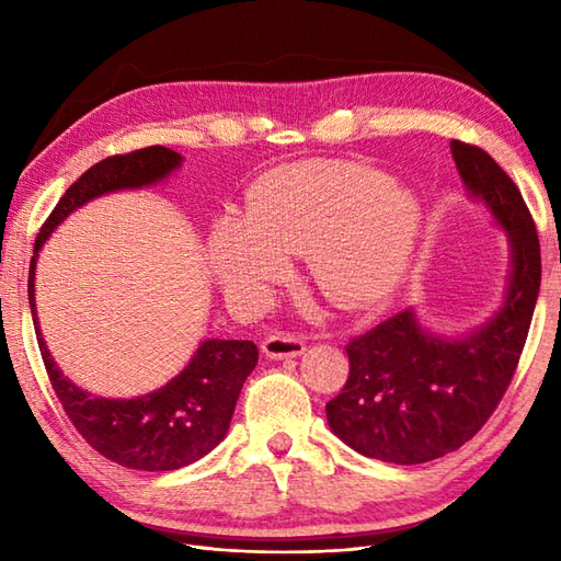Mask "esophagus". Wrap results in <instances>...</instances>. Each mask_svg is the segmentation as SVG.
Segmentation results:
<instances>
[{"label":"esophagus","instance_id":"34e87169","mask_svg":"<svg viewBox=\"0 0 561 561\" xmlns=\"http://www.w3.org/2000/svg\"><path fill=\"white\" fill-rule=\"evenodd\" d=\"M262 352H265L270 359H294V356H301L306 352V340L301 335H294V332L279 330L265 337V342H262Z\"/></svg>","mask_w":561,"mask_h":561}]
</instances>
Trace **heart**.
Listing matches in <instances>:
<instances>
[{"mask_svg": "<svg viewBox=\"0 0 561 561\" xmlns=\"http://www.w3.org/2000/svg\"><path fill=\"white\" fill-rule=\"evenodd\" d=\"M422 202L386 173L347 161H301L265 173L245 214L211 226L207 255L233 299L257 304L306 253L316 289L359 308L388 299L408 272Z\"/></svg>", "mask_w": 561, "mask_h": 561, "instance_id": "heart-1", "label": "heart"}]
</instances>
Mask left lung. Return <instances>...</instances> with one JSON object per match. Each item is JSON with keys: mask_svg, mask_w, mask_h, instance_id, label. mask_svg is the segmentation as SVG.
Masks as SVG:
<instances>
[{"mask_svg": "<svg viewBox=\"0 0 561 561\" xmlns=\"http://www.w3.org/2000/svg\"><path fill=\"white\" fill-rule=\"evenodd\" d=\"M450 153L470 197L506 231L511 277L502 308L470 335H432L408 308L344 347L350 378L325 404L328 424L383 462L434 460L480 432L516 374L540 291V241L520 190L484 149L453 139Z\"/></svg>", "mask_w": 561, "mask_h": 561, "instance_id": "8db88e82", "label": "left lung"}]
</instances>
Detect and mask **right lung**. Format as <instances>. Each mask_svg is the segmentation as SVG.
<instances>
[{
	"label": "right lung",
	"mask_w": 561,
	"mask_h": 561,
	"mask_svg": "<svg viewBox=\"0 0 561 561\" xmlns=\"http://www.w3.org/2000/svg\"><path fill=\"white\" fill-rule=\"evenodd\" d=\"M183 157L165 147H147L99 161L59 197L35 236L28 270V304L35 337L57 400L83 440L123 468L165 472L199 460L229 432L236 400L257 364L250 340H205L181 374L149 396L133 400L96 398L59 371L45 347L35 316V262L38 250L71 211L93 197L163 181Z\"/></svg>",
	"instance_id": "right-lung-1"
}]
</instances>
